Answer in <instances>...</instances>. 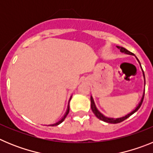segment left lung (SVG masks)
I'll list each match as a JSON object with an SVG mask.
<instances>
[{
	"label": "left lung",
	"mask_w": 153,
	"mask_h": 153,
	"mask_svg": "<svg viewBox=\"0 0 153 153\" xmlns=\"http://www.w3.org/2000/svg\"><path fill=\"white\" fill-rule=\"evenodd\" d=\"M117 47L118 48V49H120V52L122 53H126V54H129V55H133V53L131 52H129V51H127L126 49H125L124 47H119V46H117ZM138 60V59H137ZM139 61V60H138ZM139 63H140V61H139ZM140 66H141V64H140ZM142 68V67H141ZM143 69V68H142ZM143 77H144V83L146 84V79H145V74H144V72H143ZM144 94H145V90H144V93H143V97H142L141 100H140V103L138 104V106H136V108H135V109H133L132 112H130L129 113H128L127 115H126V116H124V117H120V118H111V117H105L103 114H102V113H100V112L99 111L98 109H97V106H96L95 105V102H94V101H93V97H90V101H91V109H92V111L93 112V113L95 114L96 117H97L98 119H100V120H102V121H103V122H106V123H121L123 122V121H124L125 120H126L127 118H129L130 116H132L133 113H136V111H137L138 109H140V106H141L142 103H143V98H144Z\"/></svg>",
	"instance_id": "1"
}]
</instances>
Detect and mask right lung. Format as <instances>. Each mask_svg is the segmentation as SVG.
<instances>
[{"instance_id":"obj_1","label":"right lung","mask_w":153,"mask_h":153,"mask_svg":"<svg viewBox=\"0 0 153 153\" xmlns=\"http://www.w3.org/2000/svg\"><path fill=\"white\" fill-rule=\"evenodd\" d=\"M71 97H72V96L70 97V100H69V103H70V100H71ZM69 112H70V104H68V106H67V111H66V113H65L64 116H63V117H62L61 120H59V121H58L57 123H56L51 124V125H48V126H57V125H59V124H60L62 122H63V120H64L65 118L67 117V115H68Z\"/></svg>"}]
</instances>
